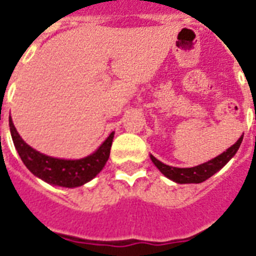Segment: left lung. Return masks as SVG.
I'll return each mask as SVG.
<instances>
[{
	"label": "left lung",
	"mask_w": 256,
	"mask_h": 256,
	"mask_svg": "<svg viewBox=\"0 0 256 256\" xmlns=\"http://www.w3.org/2000/svg\"><path fill=\"white\" fill-rule=\"evenodd\" d=\"M243 136L239 138L236 142H235L231 148H228L226 152H223L220 156H215L214 160H208V162H204V164H199V166H195V168H172V166H168V164H162L160 160H158L156 156H150L152 164H156L158 170L168 176V179L174 180L176 183H200L204 182L206 179H208L210 176L219 171L220 168L224 166V164L228 162V160L232 158V156L236 154L239 146L242 144Z\"/></svg>",
	"instance_id": "left-lung-1"
}]
</instances>
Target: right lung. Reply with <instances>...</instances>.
<instances>
[{"instance_id": "obj_1", "label": "right lung", "mask_w": 256, "mask_h": 256, "mask_svg": "<svg viewBox=\"0 0 256 256\" xmlns=\"http://www.w3.org/2000/svg\"><path fill=\"white\" fill-rule=\"evenodd\" d=\"M9 126L16 150L26 168L36 176L50 184L69 188L85 184L104 168L114 138V132H112L96 152L82 160H60L45 156L30 148L20 136L12 120H9Z\"/></svg>"}]
</instances>
